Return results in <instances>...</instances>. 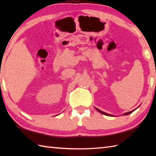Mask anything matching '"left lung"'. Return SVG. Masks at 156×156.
Wrapping results in <instances>:
<instances>
[{
    "label": "left lung",
    "instance_id": "obj_1",
    "mask_svg": "<svg viewBox=\"0 0 156 156\" xmlns=\"http://www.w3.org/2000/svg\"><path fill=\"white\" fill-rule=\"evenodd\" d=\"M96 110L98 111V112H100V113H102V114H104V115H108V116H113V115H112V114H109V113H105V112H102L101 110H100V109H97V108H96ZM137 109V108H136ZM136 109H134V110H132V111H131V112H126V113H123V115H129V114H131V113L133 112H134V111H135Z\"/></svg>",
    "mask_w": 156,
    "mask_h": 156
}]
</instances>
